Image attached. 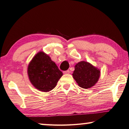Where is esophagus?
Segmentation results:
<instances>
[{
    "mask_svg": "<svg viewBox=\"0 0 129 129\" xmlns=\"http://www.w3.org/2000/svg\"><path fill=\"white\" fill-rule=\"evenodd\" d=\"M63 73H64V74H69V73H70V71L69 70H67V71H65L63 72Z\"/></svg>",
    "mask_w": 129,
    "mask_h": 129,
    "instance_id": "34e87169",
    "label": "esophagus"
}]
</instances>
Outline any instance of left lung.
Returning a JSON list of instances; mask_svg holds the SVG:
<instances>
[{
  "label": "left lung",
  "instance_id": "1",
  "mask_svg": "<svg viewBox=\"0 0 129 129\" xmlns=\"http://www.w3.org/2000/svg\"><path fill=\"white\" fill-rule=\"evenodd\" d=\"M73 77L80 87L89 88L97 83L100 71L86 61H81L75 65Z\"/></svg>",
  "mask_w": 129,
  "mask_h": 129
}]
</instances>
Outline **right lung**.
I'll return each instance as SVG.
<instances>
[{
    "mask_svg": "<svg viewBox=\"0 0 129 129\" xmlns=\"http://www.w3.org/2000/svg\"><path fill=\"white\" fill-rule=\"evenodd\" d=\"M27 73L32 84L43 92L53 89L62 76V72L50 57L42 52L33 58L28 67Z\"/></svg>",
    "mask_w": 129,
    "mask_h": 129,
    "instance_id": "obj_1",
    "label": "right lung"
}]
</instances>
